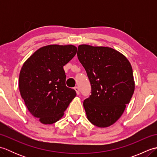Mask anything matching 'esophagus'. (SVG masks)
Wrapping results in <instances>:
<instances>
[{
	"label": "esophagus",
	"instance_id": "34e87169",
	"mask_svg": "<svg viewBox=\"0 0 157 157\" xmlns=\"http://www.w3.org/2000/svg\"><path fill=\"white\" fill-rule=\"evenodd\" d=\"M74 89H75V90L76 91L77 94H79V88L78 86H75V87L74 88Z\"/></svg>",
	"mask_w": 157,
	"mask_h": 157
}]
</instances>
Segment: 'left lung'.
<instances>
[{"mask_svg": "<svg viewBox=\"0 0 157 157\" xmlns=\"http://www.w3.org/2000/svg\"><path fill=\"white\" fill-rule=\"evenodd\" d=\"M91 85L83 105L88 119L99 128L113 125L124 112L134 94L131 64L115 49L82 44L77 53Z\"/></svg>", "mask_w": 157, "mask_h": 157, "instance_id": "8db88e82", "label": "left lung"}]
</instances>
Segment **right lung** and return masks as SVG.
Listing matches in <instances>:
<instances>
[{
	"mask_svg": "<svg viewBox=\"0 0 157 157\" xmlns=\"http://www.w3.org/2000/svg\"><path fill=\"white\" fill-rule=\"evenodd\" d=\"M76 52L73 45H48L37 50L22 66L20 94L28 111L43 124L59 121L75 97V90L66 86L63 66Z\"/></svg>",
	"mask_w": 157,
	"mask_h": 157,
	"instance_id": "obj_1",
	"label": "right lung"
}]
</instances>
